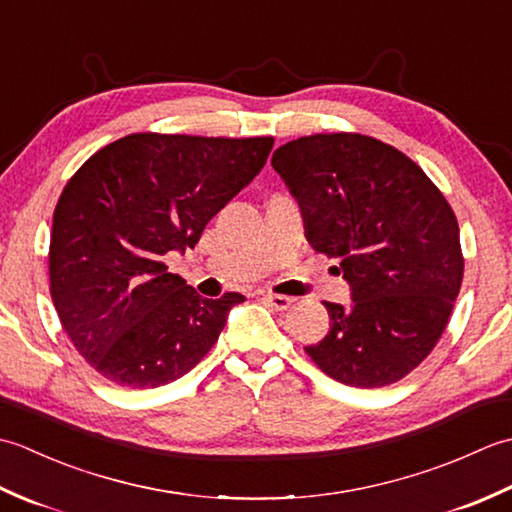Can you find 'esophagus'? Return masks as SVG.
<instances>
[{
    "label": "esophagus",
    "instance_id": "1",
    "mask_svg": "<svg viewBox=\"0 0 512 512\" xmlns=\"http://www.w3.org/2000/svg\"><path fill=\"white\" fill-rule=\"evenodd\" d=\"M264 301L268 303L270 308H275V310H288L295 299L286 297V295H273V292H268V295H264Z\"/></svg>",
    "mask_w": 512,
    "mask_h": 512
}]
</instances>
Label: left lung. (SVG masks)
I'll use <instances>...</instances> for the list:
<instances>
[{"label": "left lung", "mask_w": 512, "mask_h": 512, "mask_svg": "<svg viewBox=\"0 0 512 512\" xmlns=\"http://www.w3.org/2000/svg\"><path fill=\"white\" fill-rule=\"evenodd\" d=\"M273 169L301 206L317 253L341 259L352 306L323 301L330 332L306 354L343 385L405 378L447 328L464 275L451 204L416 162L363 134L281 145Z\"/></svg>", "instance_id": "left-lung-1"}]
</instances>
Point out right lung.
Returning a JSON list of instances; mask_svg holds the SVG:
<instances>
[{
    "label": "right lung",
    "mask_w": 512,
    "mask_h": 512,
    "mask_svg": "<svg viewBox=\"0 0 512 512\" xmlns=\"http://www.w3.org/2000/svg\"><path fill=\"white\" fill-rule=\"evenodd\" d=\"M273 145V136L129 134L65 184L52 217L50 295L76 352L103 378L160 387L209 354L244 295L202 299L162 257L198 244Z\"/></svg>",
    "instance_id": "1"
}]
</instances>
